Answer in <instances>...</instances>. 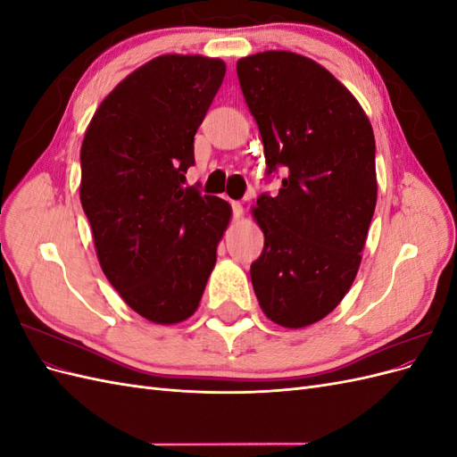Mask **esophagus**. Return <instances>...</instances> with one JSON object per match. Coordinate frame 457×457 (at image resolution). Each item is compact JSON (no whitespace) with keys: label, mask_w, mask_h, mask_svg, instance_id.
Wrapping results in <instances>:
<instances>
[{"label":"esophagus","mask_w":457,"mask_h":457,"mask_svg":"<svg viewBox=\"0 0 457 457\" xmlns=\"http://www.w3.org/2000/svg\"><path fill=\"white\" fill-rule=\"evenodd\" d=\"M232 213H234V219H242L244 207H242L240 202H232Z\"/></svg>","instance_id":"1"}]
</instances>
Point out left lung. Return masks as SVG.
I'll return each mask as SVG.
<instances>
[{
	"label": "left lung",
	"mask_w": 457,
	"mask_h": 457,
	"mask_svg": "<svg viewBox=\"0 0 457 457\" xmlns=\"http://www.w3.org/2000/svg\"><path fill=\"white\" fill-rule=\"evenodd\" d=\"M237 72L267 175L286 171L278 195H261L252 212L265 234L253 292L269 320L305 328L339 305L361 267L378 202L376 139L354 95L309 57L262 51Z\"/></svg>",
	"instance_id": "1"
}]
</instances>
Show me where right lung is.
<instances>
[{
    "label": "right lung",
    "mask_w": 457,
    "mask_h": 457,
    "mask_svg": "<svg viewBox=\"0 0 457 457\" xmlns=\"http://www.w3.org/2000/svg\"><path fill=\"white\" fill-rule=\"evenodd\" d=\"M225 72L220 59L160 54L106 95L81 143L79 200L96 259L154 324L196 312L232 217L228 202L183 187Z\"/></svg>",
    "instance_id": "right-lung-1"
}]
</instances>
